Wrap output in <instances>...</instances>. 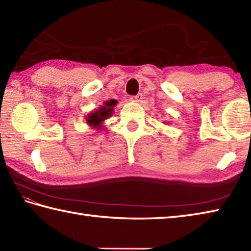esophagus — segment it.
<instances>
[{"instance_id": "esophagus-1", "label": "esophagus", "mask_w": 251, "mask_h": 251, "mask_svg": "<svg viewBox=\"0 0 251 251\" xmlns=\"http://www.w3.org/2000/svg\"><path fill=\"white\" fill-rule=\"evenodd\" d=\"M130 100L134 101V102H141V100H142V93H138V95H137V96L131 97Z\"/></svg>"}]
</instances>
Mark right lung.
Here are the masks:
<instances>
[{"label": "right lung", "mask_w": 251, "mask_h": 251, "mask_svg": "<svg viewBox=\"0 0 251 251\" xmlns=\"http://www.w3.org/2000/svg\"><path fill=\"white\" fill-rule=\"evenodd\" d=\"M117 104L116 100H110L105 101L103 104L96 111H92L86 116V123L89 125L91 128H95L97 130H102L103 123L107 119H110L111 115L114 113V107Z\"/></svg>", "instance_id": "add662e5"}]
</instances>
